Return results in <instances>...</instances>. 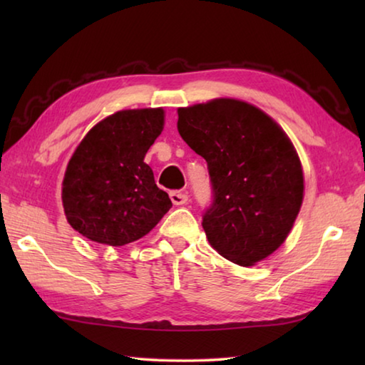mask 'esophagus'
Masks as SVG:
<instances>
[{
	"mask_svg": "<svg viewBox=\"0 0 365 365\" xmlns=\"http://www.w3.org/2000/svg\"><path fill=\"white\" fill-rule=\"evenodd\" d=\"M170 200H172V202H174L175 206L187 205V201H188V193H187V191H182V190L170 191Z\"/></svg>",
	"mask_w": 365,
	"mask_h": 365,
	"instance_id": "34e87169",
	"label": "esophagus"
}]
</instances>
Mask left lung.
Listing matches in <instances>:
<instances>
[{
	"mask_svg": "<svg viewBox=\"0 0 365 365\" xmlns=\"http://www.w3.org/2000/svg\"><path fill=\"white\" fill-rule=\"evenodd\" d=\"M177 128L206 159L212 205L202 228L228 261H262L285 242L304 193L301 160L279 123L245 101L219 98L178 109Z\"/></svg>",
	"mask_w": 365,
	"mask_h": 365,
	"instance_id": "1",
	"label": "left lung"
}]
</instances>
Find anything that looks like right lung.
Returning <instances> with one entry per match:
<instances>
[{
  "label": "right lung",
  "instance_id": "add662e5",
  "mask_svg": "<svg viewBox=\"0 0 365 365\" xmlns=\"http://www.w3.org/2000/svg\"><path fill=\"white\" fill-rule=\"evenodd\" d=\"M164 127V110L127 109L98 122L67 164L63 205L73 230L123 246L150 233L172 207L145 156Z\"/></svg>",
  "mask_w": 365,
  "mask_h": 365
}]
</instances>
